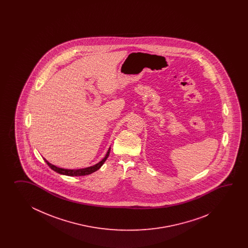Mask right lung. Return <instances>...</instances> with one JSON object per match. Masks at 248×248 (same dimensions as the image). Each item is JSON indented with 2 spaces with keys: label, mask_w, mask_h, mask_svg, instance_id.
I'll list each match as a JSON object with an SVG mask.
<instances>
[{
  "label": "right lung",
  "mask_w": 248,
  "mask_h": 248,
  "mask_svg": "<svg viewBox=\"0 0 248 248\" xmlns=\"http://www.w3.org/2000/svg\"><path fill=\"white\" fill-rule=\"evenodd\" d=\"M110 151H111V147L108 149L106 156H105L104 158H103L102 160H100L98 163L95 164V165H93V166H91V167L84 168V169H62V168H58L57 166L49 163L46 158H44V160L46 161V163L48 165V167H49L50 169H53L54 171H56L58 174H63V175H68V176H81V175H88V174H92V173H94V172L97 171L98 169H100L101 167L106 162L107 158H108V156H109V154H110Z\"/></svg>",
  "instance_id": "1"
}]
</instances>
